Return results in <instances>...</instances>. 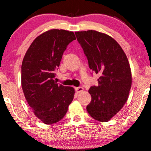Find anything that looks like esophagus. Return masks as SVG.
I'll return each mask as SVG.
<instances>
[{"label":"esophagus","mask_w":151,"mask_h":151,"mask_svg":"<svg viewBox=\"0 0 151 151\" xmlns=\"http://www.w3.org/2000/svg\"><path fill=\"white\" fill-rule=\"evenodd\" d=\"M75 90H76V92L78 94V93L80 92H82L84 90L83 88H82V87H77V88H75Z\"/></svg>","instance_id":"obj_1"}]
</instances>
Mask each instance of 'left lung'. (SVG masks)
Instances as JSON below:
<instances>
[{
	"instance_id": "1",
	"label": "left lung",
	"mask_w": 151,
	"mask_h": 151,
	"mask_svg": "<svg viewBox=\"0 0 151 151\" xmlns=\"http://www.w3.org/2000/svg\"><path fill=\"white\" fill-rule=\"evenodd\" d=\"M88 60L89 67L100 77L99 86L88 90L92 97L87 111L100 122H107L122 109L132 83L128 59L111 36L94 30L75 33Z\"/></svg>"
}]
</instances>
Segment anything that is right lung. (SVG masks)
Wrapping results in <instances>:
<instances>
[{
  "label": "right lung",
  "mask_w": 151,
  "mask_h": 151,
  "mask_svg": "<svg viewBox=\"0 0 151 151\" xmlns=\"http://www.w3.org/2000/svg\"><path fill=\"white\" fill-rule=\"evenodd\" d=\"M75 40L73 31H47L34 40L23 59V92L33 114L44 124L60 121L74 99L75 89L57 83L54 78L63 52Z\"/></svg>",
  "instance_id": "right-lung-1"
}]
</instances>
